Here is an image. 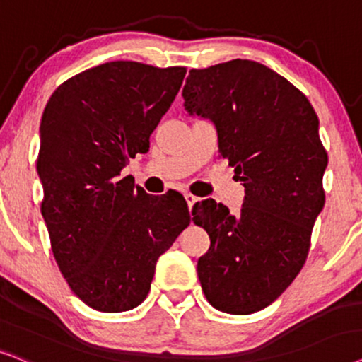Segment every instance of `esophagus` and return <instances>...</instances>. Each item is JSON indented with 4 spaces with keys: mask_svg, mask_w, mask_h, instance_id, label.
Here are the masks:
<instances>
[{
    "mask_svg": "<svg viewBox=\"0 0 362 362\" xmlns=\"http://www.w3.org/2000/svg\"><path fill=\"white\" fill-rule=\"evenodd\" d=\"M185 200H187V204H189L190 211H192V209H194V205L197 204V202H199V199H197V197L192 195V194H185Z\"/></svg>",
    "mask_w": 362,
    "mask_h": 362,
    "instance_id": "esophagus-1",
    "label": "esophagus"
}]
</instances>
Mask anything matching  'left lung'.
<instances>
[{"instance_id":"8db88e82","label":"left lung","mask_w":362,"mask_h":362,"mask_svg":"<svg viewBox=\"0 0 362 362\" xmlns=\"http://www.w3.org/2000/svg\"><path fill=\"white\" fill-rule=\"evenodd\" d=\"M189 115L210 120L218 152L243 182L238 215L204 200L194 220L210 237L197 272L218 311L252 315L276 300L306 262L325 206L327 156L306 95L248 59L192 69L182 90Z\"/></svg>"}]
</instances>
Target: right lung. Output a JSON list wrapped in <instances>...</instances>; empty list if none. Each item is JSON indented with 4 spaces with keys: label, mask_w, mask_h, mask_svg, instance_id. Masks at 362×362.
<instances>
[{
    "label": "right lung",
    "mask_w": 362,
    "mask_h": 362,
    "mask_svg": "<svg viewBox=\"0 0 362 362\" xmlns=\"http://www.w3.org/2000/svg\"><path fill=\"white\" fill-rule=\"evenodd\" d=\"M185 67L112 61L90 67L47 100L40 125L41 214L67 285L86 305L129 311L146 300L157 259L190 223L189 206L134 189L122 168L180 89Z\"/></svg>",
    "instance_id": "obj_1"
}]
</instances>
